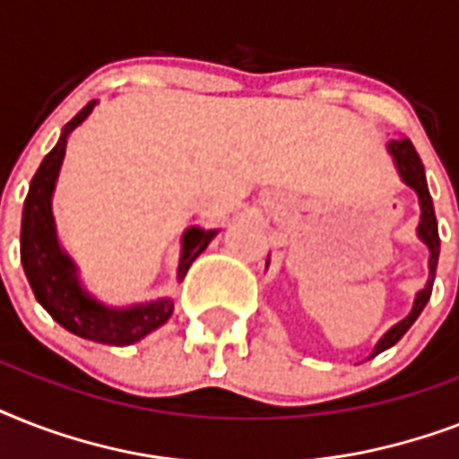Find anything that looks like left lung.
I'll list each match as a JSON object with an SVG mask.
<instances>
[{
  "mask_svg": "<svg viewBox=\"0 0 459 459\" xmlns=\"http://www.w3.org/2000/svg\"><path fill=\"white\" fill-rule=\"evenodd\" d=\"M388 152L393 154L395 159V166H398L400 176L405 180L407 186L412 187L414 193L420 195V204H421V221H420V238L427 243L429 252H431V257H429V273H431V279H429L427 288L417 293V300H414L412 312L407 314L405 319L395 324V326L388 331V333L378 341V345L374 348V355L378 352H384V350L393 348L395 342L407 333V328L412 326L417 316L421 314V309L427 307L429 298H431V286H434L436 279V264H438V252H441V238H438V221H436V212H434V200H431V193H429L427 186V173H424V164H421L420 154L414 150L412 140L405 138V135H400V138L391 140L388 143ZM371 355V357H374Z\"/></svg>",
  "mask_w": 459,
  "mask_h": 459,
  "instance_id": "left-lung-1",
  "label": "left lung"
}]
</instances>
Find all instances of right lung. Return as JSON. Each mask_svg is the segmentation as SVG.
Instances as JSON below:
<instances>
[{
  "mask_svg": "<svg viewBox=\"0 0 459 459\" xmlns=\"http://www.w3.org/2000/svg\"><path fill=\"white\" fill-rule=\"evenodd\" d=\"M95 102L85 104L75 114L61 133L59 143L39 164L38 173L32 176L30 190L23 204V223H21V262L25 276L38 302L52 314L54 321L71 333L81 335L85 341L104 342V345H133L154 328L169 321L173 312V302L161 298L150 305H138L131 309H109L90 298L75 279V266L68 255L59 250L52 219V193L59 166L66 154V138L75 126H81L92 111ZM216 230L187 229L183 236V252H180L178 279L187 273L197 255L204 252Z\"/></svg>",
  "mask_w": 459,
  "mask_h": 459,
  "instance_id": "1",
  "label": "right lung"
}]
</instances>
